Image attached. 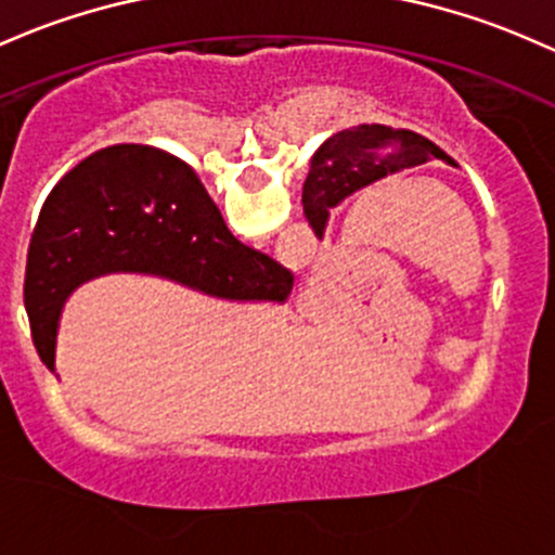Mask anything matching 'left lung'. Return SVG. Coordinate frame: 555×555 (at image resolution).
I'll return each mask as SVG.
<instances>
[{
	"instance_id": "1",
	"label": "left lung",
	"mask_w": 555,
	"mask_h": 555,
	"mask_svg": "<svg viewBox=\"0 0 555 555\" xmlns=\"http://www.w3.org/2000/svg\"><path fill=\"white\" fill-rule=\"evenodd\" d=\"M431 158L455 166L439 145L410 129H389L380 124H360L327 137L309 160V177L304 182V214L309 224L325 230L331 208L341 206L360 190L428 164Z\"/></svg>"
}]
</instances>
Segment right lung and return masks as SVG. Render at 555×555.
I'll return each mask as SVG.
<instances>
[{
    "mask_svg": "<svg viewBox=\"0 0 555 555\" xmlns=\"http://www.w3.org/2000/svg\"><path fill=\"white\" fill-rule=\"evenodd\" d=\"M153 275L228 301H278L294 275L243 246L193 166L153 145L103 147L52 188L26 261L34 347L55 367L68 296L94 278Z\"/></svg>",
    "mask_w": 555,
    "mask_h": 555,
    "instance_id": "add662e5",
    "label": "right lung"
}]
</instances>
